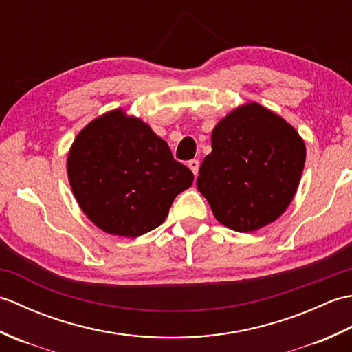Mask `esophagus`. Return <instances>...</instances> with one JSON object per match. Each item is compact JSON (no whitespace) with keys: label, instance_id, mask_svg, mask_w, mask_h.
Instances as JSON below:
<instances>
[{"label":"esophagus","instance_id":"1","mask_svg":"<svg viewBox=\"0 0 352 352\" xmlns=\"http://www.w3.org/2000/svg\"><path fill=\"white\" fill-rule=\"evenodd\" d=\"M188 166L190 168V170L193 172V175H198V170H199V160H197V159H193V160H189V163H188Z\"/></svg>","mask_w":352,"mask_h":352}]
</instances>
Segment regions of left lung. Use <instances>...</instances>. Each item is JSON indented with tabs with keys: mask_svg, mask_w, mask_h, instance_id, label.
Here are the masks:
<instances>
[{
	"mask_svg": "<svg viewBox=\"0 0 352 352\" xmlns=\"http://www.w3.org/2000/svg\"><path fill=\"white\" fill-rule=\"evenodd\" d=\"M304 163L305 145L294 126L257 102L246 104L214 126L197 188L222 226L250 233L284 213Z\"/></svg>",
	"mask_w": 352,
	"mask_h": 352,
	"instance_id": "8db88e82",
	"label": "left lung"
}]
</instances>
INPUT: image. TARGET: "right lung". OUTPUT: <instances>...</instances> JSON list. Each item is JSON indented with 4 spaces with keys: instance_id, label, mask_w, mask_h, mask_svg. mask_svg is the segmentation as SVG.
Wrapping results in <instances>:
<instances>
[{
    "instance_id": "obj_1",
    "label": "right lung",
    "mask_w": 352,
    "mask_h": 352,
    "mask_svg": "<svg viewBox=\"0 0 352 352\" xmlns=\"http://www.w3.org/2000/svg\"><path fill=\"white\" fill-rule=\"evenodd\" d=\"M68 177L81 210L96 227L138 237L166 218L193 174L146 124L122 110L81 130L69 151Z\"/></svg>"
}]
</instances>
